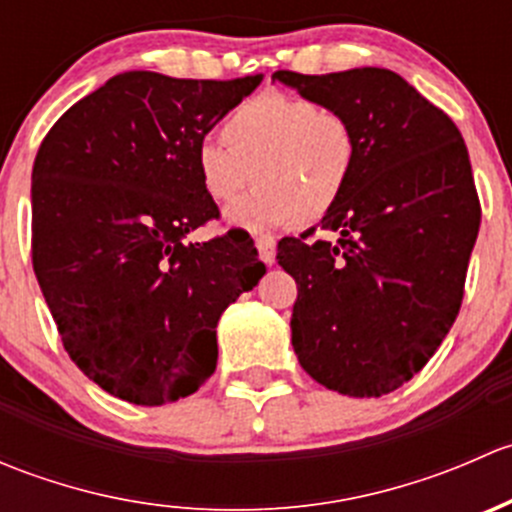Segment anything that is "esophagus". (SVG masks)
I'll use <instances>...</instances> for the list:
<instances>
[{"instance_id": "1", "label": "esophagus", "mask_w": 512, "mask_h": 512, "mask_svg": "<svg viewBox=\"0 0 512 512\" xmlns=\"http://www.w3.org/2000/svg\"><path fill=\"white\" fill-rule=\"evenodd\" d=\"M255 245H257V252H260V260L265 262V265H272V262H275V250H277L275 237L262 235V237H257Z\"/></svg>"}]
</instances>
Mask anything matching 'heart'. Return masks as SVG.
<instances>
[{
	"mask_svg": "<svg viewBox=\"0 0 512 512\" xmlns=\"http://www.w3.org/2000/svg\"><path fill=\"white\" fill-rule=\"evenodd\" d=\"M220 141L195 146V175L215 205L255 193L227 213L247 230L314 225L347 193L359 160L354 123L342 111L280 91L242 101L220 126Z\"/></svg>",
	"mask_w": 512,
	"mask_h": 512,
	"instance_id": "b5f03b06",
	"label": "heart"
}]
</instances>
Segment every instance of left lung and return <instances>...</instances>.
<instances>
[{"mask_svg": "<svg viewBox=\"0 0 512 512\" xmlns=\"http://www.w3.org/2000/svg\"><path fill=\"white\" fill-rule=\"evenodd\" d=\"M272 79L354 123L359 160L334 240L282 237L297 282L292 347L302 369L344 396H384L418 374L458 317L480 200L456 123L389 69Z\"/></svg>", "mask_w": 512, "mask_h": 512, "instance_id": "1", "label": "left lung"}]
</instances>
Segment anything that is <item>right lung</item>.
I'll use <instances>...</instances> for the list:
<instances>
[{"label":"right lung","instance_id":"1","mask_svg":"<svg viewBox=\"0 0 512 512\" xmlns=\"http://www.w3.org/2000/svg\"><path fill=\"white\" fill-rule=\"evenodd\" d=\"M126 71L51 126L32 170V265L71 361L111 396L163 406L218 364L220 314L265 275L250 235L183 242L220 218L195 146L260 86Z\"/></svg>","mask_w":512,"mask_h":512}]
</instances>
